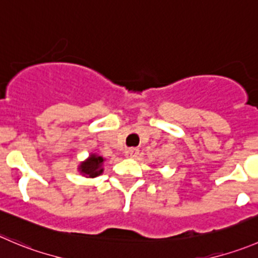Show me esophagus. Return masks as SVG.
Wrapping results in <instances>:
<instances>
[{"label": "esophagus", "mask_w": 258, "mask_h": 258, "mask_svg": "<svg viewBox=\"0 0 258 258\" xmlns=\"http://www.w3.org/2000/svg\"><path fill=\"white\" fill-rule=\"evenodd\" d=\"M138 154H139L138 148H129L125 151V156H126L127 158H136V157H138Z\"/></svg>", "instance_id": "obj_1"}]
</instances>
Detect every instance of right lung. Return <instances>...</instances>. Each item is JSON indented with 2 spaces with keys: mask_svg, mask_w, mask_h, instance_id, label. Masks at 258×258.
Listing matches in <instances>:
<instances>
[{
  "mask_svg": "<svg viewBox=\"0 0 258 258\" xmlns=\"http://www.w3.org/2000/svg\"><path fill=\"white\" fill-rule=\"evenodd\" d=\"M104 161L105 159L101 156H97V154L92 153L90 154V157L86 161L81 162L80 166H78V171L83 176H86V177H97V176H100L104 172V168H102Z\"/></svg>",
  "mask_w": 258,
  "mask_h": 258,
  "instance_id": "right-lung-1",
  "label": "right lung"
}]
</instances>
